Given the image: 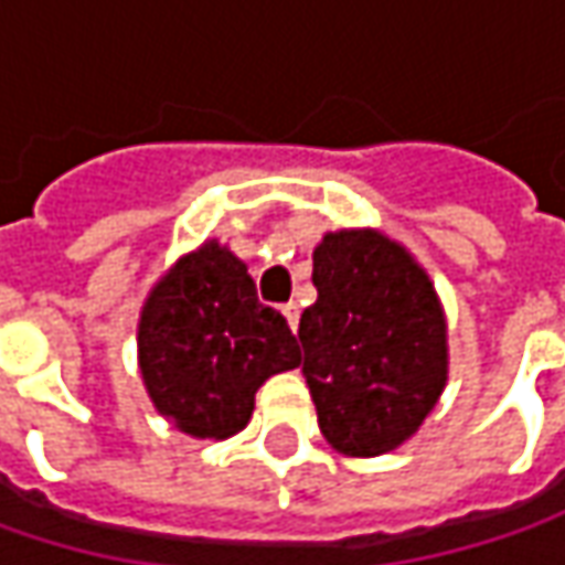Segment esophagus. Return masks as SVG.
Returning a JSON list of instances; mask_svg holds the SVG:
<instances>
[{
	"label": "esophagus",
	"mask_w": 565,
	"mask_h": 565,
	"mask_svg": "<svg viewBox=\"0 0 565 565\" xmlns=\"http://www.w3.org/2000/svg\"><path fill=\"white\" fill-rule=\"evenodd\" d=\"M282 315H286V320H289V327L298 330V315H301V311H298V305H295V301H286V305H282Z\"/></svg>",
	"instance_id": "1"
}]
</instances>
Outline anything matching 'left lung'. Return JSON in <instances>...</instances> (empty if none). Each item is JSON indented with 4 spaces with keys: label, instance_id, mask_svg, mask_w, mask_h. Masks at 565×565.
<instances>
[{
    "label": "left lung",
    "instance_id": "obj_1",
    "mask_svg": "<svg viewBox=\"0 0 565 565\" xmlns=\"http://www.w3.org/2000/svg\"><path fill=\"white\" fill-rule=\"evenodd\" d=\"M301 371L327 444L374 459L418 434L449 380L446 311L415 254L380 228L323 232Z\"/></svg>",
    "mask_w": 565,
    "mask_h": 565
}]
</instances>
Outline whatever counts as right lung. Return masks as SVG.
Wrapping results in <instances>:
<instances>
[{
    "instance_id": "obj_1",
    "label": "right lung",
    "mask_w": 565,
    "mask_h": 565,
    "mask_svg": "<svg viewBox=\"0 0 565 565\" xmlns=\"http://www.w3.org/2000/svg\"><path fill=\"white\" fill-rule=\"evenodd\" d=\"M298 364L286 317L257 301L248 264L216 238L182 254L143 298V390L166 422L194 440L238 434L254 393Z\"/></svg>"
}]
</instances>
